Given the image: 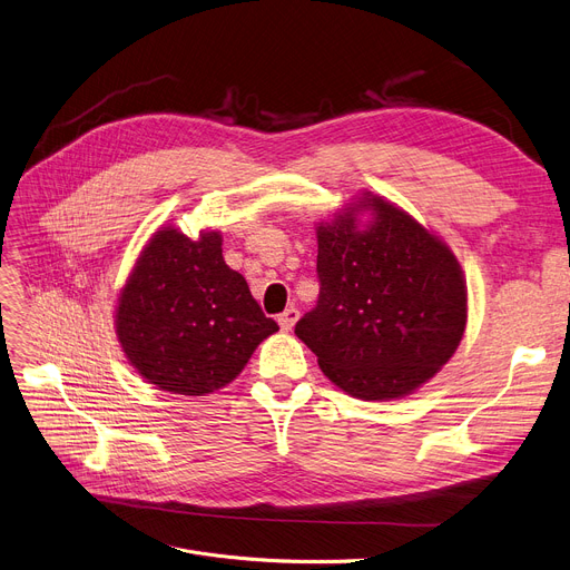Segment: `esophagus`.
Segmentation results:
<instances>
[{
	"mask_svg": "<svg viewBox=\"0 0 570 570\" xmlns=\"http://www.w3.org/2000/svg\"><path fill=\"white\" fill-rule=\"evenodd\" d=\"M297 318H299V312H297L295 307H288L284 314H279L277 323H279V327H282L284 332H291V330H293V325L297 323Z\"/></svg>",
	"mask_w": 570,
	"mask_h": 570,
	"instance_id": "1",
	"label": "esophagus"
}]
</instances>
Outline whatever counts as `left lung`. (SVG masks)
I'll use <instances>...</instances> for the list:
<instances>
[{"label":"left lung","instance_id":"1","mask_svg":"<svg viewBox=\"0 0 570 570\" xmlns=\"http://www.w3.org/2000/svg\"><path fill=\"white\" fill-rule=\"evenodd\" d=\"M364 212L372 219L361 222ZM318 305L295 334L346 394H412L453 357L468 325V284L451 247L373 193L318 222Z\"/></svg>","mask_w":570,"mask_h":570}]
</instances>
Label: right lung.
Segmentation results:
<instances>
[{"label":"right lung","instance_id":"right-lung-1","mask_svg":"<svg viewBox=\"0 0 570 570\" xmlns=\"http://www.w3.org/2000/svg\"><path fill=\"white\" fill-rule=\"evenodd\" d=\"M114 327L144 381L183 396L229 385L261 341L279 330L245 277L224 263L219 232L193 240L174 226H160L139 252Z\"/></svg>","mask_w":570,"mask_h":570}]
</instances>
